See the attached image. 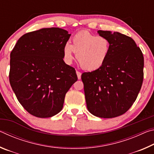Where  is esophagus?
<instances>
[{
  "instance_id": "obj_1",
  "label": "esophagus",
  "mask_w": 154,
  "mask_h": 154,
  "mask_svg": "<svg viewBox=\"0 0 154 154\" xmlns=\"http://www.w3.org/2000/svg\"><path fill=\"white\" fill-rule=\"evenodd\" d=\"M76 73H77V75L78 79H81V76H82V73H81V72H79V71H77Z\"/></svg>"
}]
</instances>
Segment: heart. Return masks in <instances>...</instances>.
Masks as SVG:
<instances>
[{
    "instance_id": "1",
    "label": "heart",
    "mask_w": 154,
    "mask_h": 154,
    "mask_svg": "<svg viewBox=\"0 0 154 154\" xmlns=\"http://www.w3.org/2000/svg\"><path fill=\"white\" fill-rule=\"evenodd\" d=\"M109 51L110 43L107 38L82 31L72 37V44H65L63 54L67 64L72 63L76 53V58L81 67L85 71H94L105 63Z\"/></svg>"
}]
</instances>
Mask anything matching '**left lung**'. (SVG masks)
Returning a JSON list of instances; mask_svg holds the SVG:
<instances>
[{"mask_svg": "<svg viewBox=\"0 0 154 154\" xmlns=\"http://www.w3.org/2000/svg\"><path fill=\"white\" fill-rule=\"evenodd\" d=\"M108 38L110 51L103 66L83 72L82 79L87 108L102 118L122 116L136 100L143 81L144 58L131 37L118 32L98 30Z\"/></svg>", "mask_w": 154, "mask_h": 154, "instance_id": "1", "label": "left lung"}]
</instances>
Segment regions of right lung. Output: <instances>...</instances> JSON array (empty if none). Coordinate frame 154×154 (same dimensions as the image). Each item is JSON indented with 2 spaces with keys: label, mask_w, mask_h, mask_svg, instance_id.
I'll use <instances>...</instances> for the list:
<instances>
[{
  "label": "right lung",
  "mask_w": 154,
  "mask_h": 154,
  "mask_svg": "<svg viewBox=\"0 0 154 154\" xmlns=\"http://www.w3.org/2000/svg\"><path fill=\"white\" fill-rule=\"evenodd\" d=\"M70 36L60 28H42L21 36L11 52L10 84L20 103L34 116L58 113L77 82L75 69L63 60Z\"/></svg>",
  "instance_id": "add662e5"
}]
</instances>
